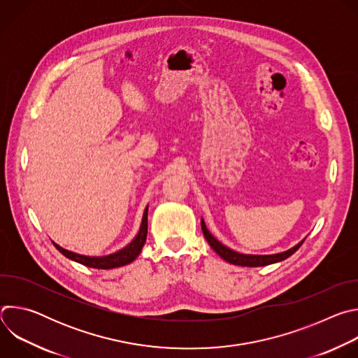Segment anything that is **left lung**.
Instances as JSON below:
<instances>
[{
	"label": "left lung",
	"instance_id": "left-lung-1",
	"mask_svg": "<svg viewBox=\"0 0 358 358\" xmlns=\"http://www.w3.org/2000/svg\"><path fill=\"white\" fill-rule=\"evenodd\" d=\"M201 228H202V234L203 236H206L207 242L210 243V246L220 255V257L232 264V265H238V266H249V268H255V266H266V265H272V264H276V262H280V261H285L289 257H292V255L301 246V243L304 242V239H301L297 245H294L293 248L287 249V250H283V252H279V253H272V255H252V253H241V252H236L231 248H228L227 245H224L222 242H220L207 228L206 222H203V220L201 218Z\"/></svg>",
	"mask_w": 358,
	"mask_h": 358
}]
</instances>
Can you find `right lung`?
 Returning <instances> with one entry per match:
<instances>
[{
  "label": "right lung",
  "instance_id": "right-lung-1",
  "mask_svg": "<svg viewBox=\"0 0 358 358\" xmlns=\"http://www.w3.org/2000/svg\"><path fill=\"white\" fill-rule=\"evenodd\" d=\"M147 214H148V206L144 210L143 218H141V224H140V229L137 232V235L131 239V242L129 245H126L124 248L119 249L117 252H113L110 255H103V257H87V255H80L72 250H68L62 246H59L58 243L52 242L55 245V248L66 257L71 261H75L80 265H85L87 268H94V269H113V268H120L124 265L131 264L143 249L144 243H145V238H147Z\"/></svg>",
  "mask_w": 358,
  "mask_h": 358
}]
</instances>
